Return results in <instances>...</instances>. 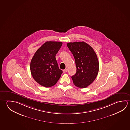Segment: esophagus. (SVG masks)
<instances>
[{"label": "esophagus", "instance_id": "esophagus-1", "mask_svg": "<svg viewBox=\"0 0 130 130\" xmlns=\"http://www.w3.org/2000/svg\"><path fill=\"white\" fill-rule=\"evenodd\" d=\"M67 72V69L63 70V73H66Z\"/></svg>", "mask_w": 130, "mask_h": 130}]
</instances>
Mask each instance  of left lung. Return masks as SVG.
Listing matches in <instances>:
<instances>
[{"mask_svg": "<svg viewBox=\"0 0 130 130\" xmlns=\"http://www.w3.org/2000/svg\"><path fill=\"white\" fill-rule=\"evenodd\" d=\"M75 59L77 72L72 76L76 86L85 88L91 84L98 75L99 63L97 55L89 44L82 42L67 44Z\"/></svg>", "mask_w": 130, "mask_h": 130, "instance_id": "left-lung-1", "label": "left lung"}]
</instances>
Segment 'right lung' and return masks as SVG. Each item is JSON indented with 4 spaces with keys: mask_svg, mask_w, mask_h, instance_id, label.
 I'll list each match as a JSON object with an SVG mask.
<instances>
[{
    "mask_svg": "<svg viewBox=\"0 0 130 130\" xmlns=\"http://www.w3.org/2000/svg\"><path fill=\"white\" fill-rule=\"evenodd\" d=\"M62 43L46 41L35 53L30 69L35 80L41 86L48 88L56 84L62 71L58 68L56 55Z\"/></svg>",
    "mask_w": 130,
    "mask_h": 130,
    "instance_id": "obj_1",
    "label": "right lung"
}]
</instances>
